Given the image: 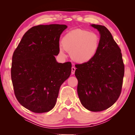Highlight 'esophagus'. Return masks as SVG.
<instances>
[{"label": "esophagus", "mask_w": 135, "mask_h": 135, "mask_svg": "<svg viewBox=\"0 0 135 135\" xmlns=\"http://www.w3.org/2000/svg\"><path fill=\"white\" fill-rule=\"evenodd\" d=\"M75 69H76V68H75L74 66H73L71 68V74H74L75 73Z\"/></svg>", "instance_id": "1"}]
</instances>
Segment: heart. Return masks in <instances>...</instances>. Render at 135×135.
Wrapping results in <instances>:
<instances>
[{
	"label": "heart",
	"mask_w": 135,
	"mask_h": 135,
	"mask_svg": "<svg viewBox=\"0 0 135 135\" xmlns=\"http://www.w3.org/2000/svg\"><path fill=\"white\" fill-rule=\"evenodd\" d=\"M60 54L64 56L65 50L70 53L75 62L85 63L91 61L98 51L100 37L96 32L77 29L68 32L62 39Z\"/></svg>",
	"instance_id": "obj_1"
}]
</instances>
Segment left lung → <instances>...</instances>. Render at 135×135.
Segmentation results:
<instances>
[{
  "instance_id": "obj_1",
  "label": "left lung",
  "mask_w": 135,
  "mask_h": 135,
  "mask_svg": "<svg viewBox=\"0 0 135 135\" xmlns=\"http://www.w3.org/2000/svg\"><path fill=\"white\" fill-rule=\"evenodd\" d=\"M100 34V45L95 56L85 63L75 64L77 93L86 109L99 112L110 108L121 93L124 64L121 50L104 26L91 25Z\"/></svg>"
}]
</instances>
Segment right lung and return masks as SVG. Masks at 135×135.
I'll list each match as a JSON object with an SVG mask.
<instances>
[{"label": "right lung", "instance_id": "1", "mask_svg": "<svg viewBox=\"0 0 135 135\" xmlns=\"http://www.w3.org/2000/svg\"><path fill=\"white\" fill-rule=\"evenodd\" d=\"M67 26L38 25L29 29L12 56L11 77L20 104L36 113L56 104L59 90L71 73V62L58 63L60 37Z\"/></svg>", "mask_w": 135, "mask_h": 135}]
</instances>
